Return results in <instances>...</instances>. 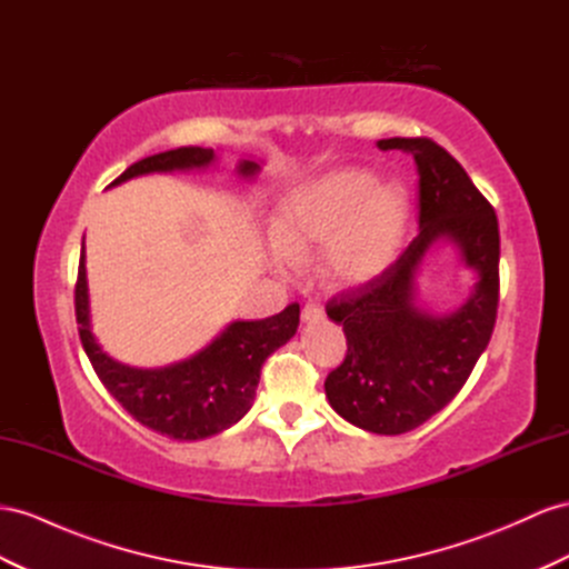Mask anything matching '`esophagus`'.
Segmentation results:
<instances>
[{
	"instance_id": "esophagus-1",
	"label": "esophagus",
	"mask_w": 569,
	"mask_h": 569,
	"mask_svg": "<svg viewBox=\"0 0 569 569\" xmlns=\"http://www.w3.org/2000/svg\"><path fill=\"white\" fill-rule=\"evenodd\" d=\"M322 318V306L316 301H306V306L301 309V320L311 322V320H320Z\"/></svg>"
}]
</instances>
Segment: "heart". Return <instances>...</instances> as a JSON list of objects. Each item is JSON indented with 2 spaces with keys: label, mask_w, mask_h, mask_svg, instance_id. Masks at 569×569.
<instances>
[{
  "label": "heart",
  "mask_w": 569,
  "mask_h": 569,
  "mask_svg": "<svg viewBox=\"0 0 569 569\" xmlns=\"http://www.w3.org/2000/svg\"><path fill=\"white\" fill-rule=\"evenodd\" d=\"M409 198L368 170H337L291 193L274 224V260L287 268L328 247L322 272L335 284H361L388 270L405 243Z\"/></svg>",
  "instance_id": "heart-1"
}]
</instances>
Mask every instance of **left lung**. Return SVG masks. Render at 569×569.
Instances as JSON below:
<instances>
[{
  "instance_id": "obj_1",
  "label": "left lung",
  "mask_w": 569,
  "mask_h": 569,
  "mask_svg": "<svg viewBox=\"0 0 569 569\" xmlns=\"http://www.w3.org/2000/svg\"><path fill=\"white\" fill-rule=\"evenodd\" d=\"M378 148L417 162L421 232L378 278L326 303L347 335L345 361L328 373L326 395L349 423L399 436L452 402L488 347L500 299V234L493 206L442 146L421 136L386 138ZM438 236L455 240L480 272L472 299L445 319L412 303V272Z\"/></svg>"
}]
</instances>
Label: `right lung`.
Listing matches in <instances>:
<instances>
[{
	"instance_id": "obj_1",
	"label": "right lung",
	"mask_w": 569,
	"mask_h": 569,
	"mask_svg": "<svg viewBox=\"0 0 569 569\" xmlns=\"http://www.w3.org/2000/svg\"><path fill=\"white\" fill-rule=\"evenodd\" d=\"M212 160L210 148L183 146L133 162L114 183L146 172H170L203 167ZM256 162L243 160L239 172L251 177ZM76 322L86 355L102 386L117 402L150 431L174 440H203L224 431L249 411L260 380V368L274 349L299 328V303L266 320L232 322L201 355L160 371H141L110 359L98 347L88 322V287L83 249L73 289Z\"/></svg>"
}]
</instances>
